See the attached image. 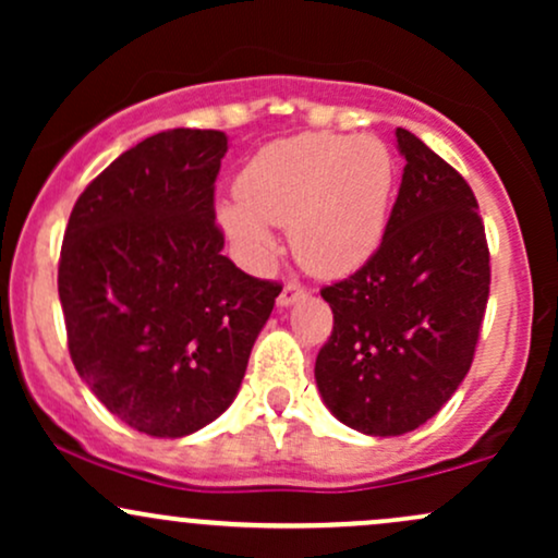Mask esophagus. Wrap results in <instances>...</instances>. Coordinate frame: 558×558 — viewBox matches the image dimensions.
Segmentation results:
<instances>
[{
    "mask_svg": "<svg viewBox=\"0 0 558 558\" xmlns=\"http://www.w3.org/2000/svg\"><path fill=\"white\" fill-rule=\"evenodd\" d=\"M306 296V291H304V286L301 283H286L283 286V291H280V296H278V306L280 310H283V306H291V304H296V301H301Z\"/></svg>",
    "mask_w": 558,
    "mask_h": 558,
    "instance_id": "obj_1",
    "label": "esophagus"
}]
</instances>
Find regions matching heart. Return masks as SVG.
Masks as SVG:
<instances>
[{
	"label": "heart",
	"instance_id": "obj_1",
	"mask_svg": "<svg viewBox=\"0 0 558 558\" xmlns=\"http://www.w3.org/2000/svg\"><path fill=\"white\" fill-rule=\"evenodd\" d=\"M396 159L380 138L301 133L267 144L241 170L217 222L254 265L275 257L270 226L291 228L301 265L341 278L380 246L393 198Z\"/></svg>",
	"mask_w": 558,
	"mask_h": 558
}]
</instances>
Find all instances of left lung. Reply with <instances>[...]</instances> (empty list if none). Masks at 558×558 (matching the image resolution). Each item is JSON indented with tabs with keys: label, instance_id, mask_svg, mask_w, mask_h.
<instances>
[{
	"label": "left lung",
	"instance_id": "obj_1",
	"mask_svg": "<svg viewBox=\"0 0 558 558\" xmlns=\"http://www.w3.org/2000/svg\"><path fill=\"white\" fill-rule=\"evenodd\" d=\"M407 159L393 213L362 270L323 288L332 332L315 380L325 407L377 438L417 430L470 373L490 291L477 198L451 165L396 128Z\"/></svg>",
	"mask_w": 558,
	"mask_h": 558
}]
</instances>
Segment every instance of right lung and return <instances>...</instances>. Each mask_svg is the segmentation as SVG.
Wrapping results in <instances>:
<instances>
[{
  "mask_svg": "<svg viewBox=\"0 0 558 558\" xmlns=\"http://www.w3.org/2000/svg\"><path fill=\"white\" fill-rule=\"evenodd\" d=\"M222 131L172 128L83 191L62 239L70 360L133 430L183 438L220 417L280 288L222 254L215 181Z\"/></svg>",
  "mask_w": 558,
  "mask_h": 558,
  "instance_id": "1",
  "label": "right lung"
}]
</instances>
